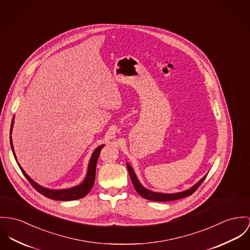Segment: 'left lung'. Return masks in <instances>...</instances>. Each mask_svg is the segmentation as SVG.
Here are the masks:
<instances>
[{"label":"left lung","instance_id":"8db88e82","mask_svg":"<svg viewBox=\"0 0 250 250\" xmlns=\"http://www.w3.org/2000/svg\"><path fill=\"white\" fill-rule=\"evenodd\" d=\"M127 168H128V171H129L131 181L135 186L136 192L141 197H143L144 199L149 200V201H154V202H171V201H176V200H180L182 198L188 197V196L192 195L199 188V186L203 183V182L205 180V178H206V176H205L200 182L196 183L194 186H192L190 189H188L186 191L180 192V193H174V194H164V193L153 192V191H150V190L146 189L145 187H143L141 185V183L137 180L133 168L128 163H127Z\"/></svg>","mask_w":250,"mask_h":250}]
</instances>
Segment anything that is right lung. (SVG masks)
<instances>
[{"label": "right lung", "instance_id": "add662e5", "mask_svg": "<svg viewBox=\"0 0 250 250\" xmlns=\"http://www.w3.org/2000/svg\"><path fill=\"white\" fill-rule=\"evenodd\" d=\"M13 118H12V122H11V128H10V145H11V149L14 155V158L17 161L15 153H14V148H13V144H12V139H11V131H12V127H13ZM104 147V145H100L98 148L95 149V151L92 153L91 155L90 162H89V167H88V172H87V176L84 180V182L81 184L68 188V189H61V190H52V189H47L45 187H42L41 185H39L38 183L33 182L23 171V168L20 166V164L18 163L23 176L26 178V180L30 182V184L35 188L36 191H38L40 194L44 195L46 198L54 200V201H74V200H78L81 199L83 197H85L92 188L93 184H94V179H95V168H96V163L98 160V157L100 154L101 149Z\"/></svg>", "mask_w": 250, "mask_h": 250}]
</instances>
